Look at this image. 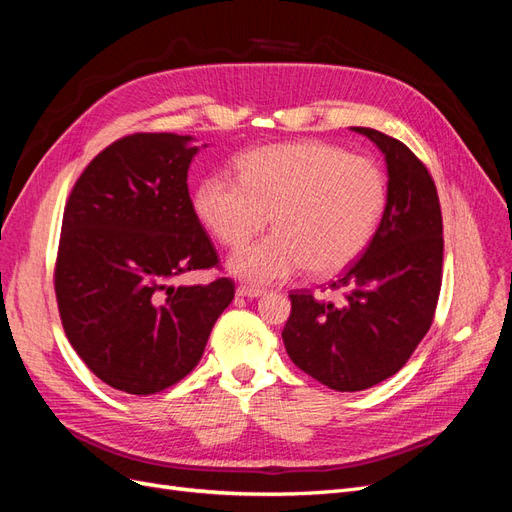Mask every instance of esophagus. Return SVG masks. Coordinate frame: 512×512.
Here are the masks:
<instances>
[{
  "label": "esophagus",
  "mask_w": 512,
  "mask_h": 512,
  "mask_svg": "<svg viewBox=\"0 0 512 512\" xmlns=\"http://www.w3.org/2000/svg\"><path fill=\"white\" fill-rule=\"evenodd\" d=\"M260 288H254V286H239L237 288V297H243V299H256V297H262Z\"/></svg>",
  "instance_id": "esophagus-1"
}]
</instances>
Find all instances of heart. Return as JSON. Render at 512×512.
<instances>
[{"instance_id":"b5f03b06","label":"heart","mask_w":512,"mask_h":512,"mask_svg":"<svg viewBox=\"0 0 512 512\" xmlns=\"http://www.w3.org/2000/svg\"><path fill=\"white\" fill-rule=\"evenodd\" d=\"M239 177L211 175L194 207L220 243L239 247L269 224L273 235L243 247L230 271L250 284H275L305 267L335 275L374 237L386 205L380 168L342 147L299 141L258 147L239 160Z\"/></svg>"}]
</instances>
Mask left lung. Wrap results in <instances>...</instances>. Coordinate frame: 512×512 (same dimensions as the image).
I'll return each mask as SVG.
<instances>
[{
  "label": "left lung",
  "instance_id": "left-lung-1",
  "mask_svg": "<svg viewBox=\"0 0 512 512\" xmlns=\"http://www.w3.org/2000/svg\"><path fill=\"white\" fill-rule=\"evenodd\" d=\"M384 153L389 185L374 239L331 290L290 294L282 339L292 363L333 391H365L395 376L429 331L442 286V211L436 183L393 136L352 128Z\"/></svg>",
  "mask_w": 512,
  "mask_h": 512
}]
</instances>
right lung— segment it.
<instances>
[{
    "mask_svg": "<svg viewBox=\"0 0 512 512\" xmlns=\"http://www.w3.org/2000/svg\"><path fill=\"white\" fill-rule=\"evenodd\" d=\"M192 141L119 138L74 183L61 222L55 294L68 342L102 382L130 395L188 376L235 299L228 277L173 284L220 262L188 192Z\"/></svg>",
    "mask_w": 512,
    "mask_h": 512,
    "instance_id": "1",
    "label": "right lung"
}]
</instances>
